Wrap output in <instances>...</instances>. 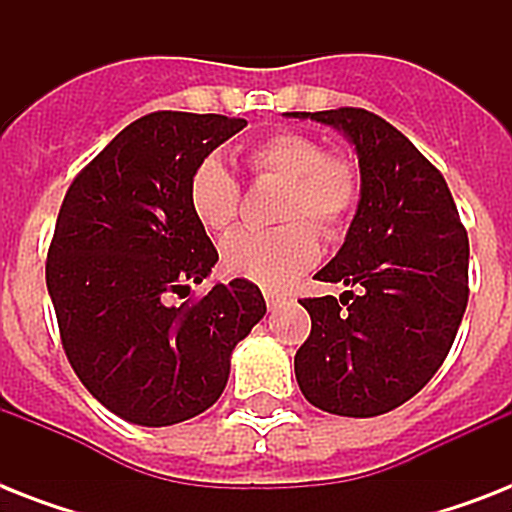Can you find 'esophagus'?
Returning <instances> with one entry per match:
<instances>
[{
	"mask_svg": "<svg viewBox=\"0 0 512 512\" xmlns=\"http://www.w3.org/2000/svg\"><path fill=\"white\" fill-rule=\"evenodd\" d=\"M265 303H268V311H276V308H281V305L287 303V297L281 295V292H273V289H265Z\"/></svg>",
	"mask_w": 512,
	"mask_h": 512,
	"instance_id": "1",
	"label": "esophagus"
}]
</instances>
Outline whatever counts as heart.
I'll use <instances>...</instances> for the list:
<instances>
[{
  "label": "heart",
  "mask_w": 512,
  "mask_h": 512,
  "mask_svg": "<svg viewBox=\"0 0 512 512\" xmlns=\"http://www.w3.org/2000/svg\"><path fill=\"white\" fill-rule=\"evenodd\" d=\"M255 175L284 183L276 231H236L220 244V265L231 279L279 289L319 257L321 233H337L356 212L361 180L348 159L327 156L316 138L279 132L249 148ZM239 183L217 156H207L188 177V207L207 231H225L239 212ZM311 219L310 224L307 220Z\"/></svg>",
  "instance_id": "b5f03b06"
}]
</instances>
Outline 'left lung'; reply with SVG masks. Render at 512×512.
<instances>
[{
  "label": "left lung",
  "mask_w": 512,
  "mask_h": 512,
  "mask_svg": "<svg viewBox=\"0 0 512 512\" xmlns=\"http://www.w3.org/2000/svg\"><path fill=\"white\" fill-rule=\"evenodd\" d=\"M356 148L361 196L340 252L316 279L348 287L300 300L311 337L295 377L313 406L377 417L420 393L444 364L468 305V233L449 185L412 140L364 108L292 111Z\"/></svg>",
  "instance_id": "8db88e82"
}]
</instances>
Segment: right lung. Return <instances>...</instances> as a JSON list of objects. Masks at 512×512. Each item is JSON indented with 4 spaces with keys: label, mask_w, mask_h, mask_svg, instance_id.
Wrapping results in <instances>:
<instances>
[{
    "label": "right lung",
    "mask_w": 512,
    "mask_h": 512,
    "mask_svg": "<svg viewBox=\"0 0 512 512\" xmlns=\"http://www.w3.org/2000/svg\"><path fill=\"white\" fill-rule=\"evenodd\" d=\"M247 127L220 114L156 111L92 159L60 207L47 292L82 385L116 417L164 428L215 404L233 348L265 316L252 281L172 305L217 263L188 207V177Z\"/></svg>",
    "instance_id": "obj_1"
}]
</instances>
